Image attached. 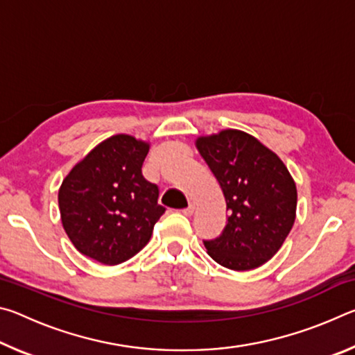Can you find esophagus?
<instances>
[{"label":"esophagus","mask_w":355,"mask_h":355,"mask_svg":"<svg viewBox=\"0 0 355 355\" xmlns=\"http://www.w3.org/2000/svg\"><path fill=\"white\" fill-rule=\"evenodd\" d=\"M194 209H196V205H194V203H189V207H188V208H184V209H183V213H184L186 216H191L192 213H194Z\"/></svg>","instance_id":"34e87169"}]
</instances>
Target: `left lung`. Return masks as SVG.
Masks as SVG:
<instances>
[{"mask_svg": "<svg viewBox=\"0 0 355 355\" xmlns=\"http://www.w3.org/2000/svg\"><path fill=\"white\" fill-rule=\"evenodd\" d=\"M196 147L220 184L227 225L203 241L208 255L233 271H250L277 254L296 219V183L272 150L241 130L200 136Z\"/></svg>", "mask_w": 355, "mask_h": 355, "instance_id": "1", "label": "left lung"}]
</instances>
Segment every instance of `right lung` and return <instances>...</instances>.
I'll use <instances>...</instances> for the list:
<instances>
[{
    "label": "right lung",
    "mask_w": 355,
    "mask_h": 355,
    "mask_svg": "<svg viewBox=\"0 0 355 355\" xmlns=\"http://www.w3.org/2000/svg\"><path fill=\"white\" fill-rule=\"evenodd\" d=\"M150 144L130 135L100 142L62 180L58 202L62 227L83 255L107 266L146 248L166 211L158 186L142 175Z\"/></svg>",
    "instance_id": "right-lung-1"
}]
</instances>
